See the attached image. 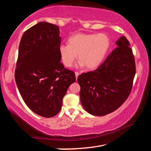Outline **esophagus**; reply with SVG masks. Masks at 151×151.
I'll return each mask as SVG.
<instances>
[{
	"instance_id": "1",
	"label": "esophagus",
	"mask_w": 151,
	"mask_h": 151,
	"mask_svg": "<svg viewBox=\"0 0 151 151\" xmlns=\"http://www.w3.org/2000/svg\"><path fill=\"white\" fill-rule=\"evenodd\" d=\"M80 75V73H79L78 72H75V76H76V78L77 79V78H78V75Z\"/></svg>"
}]
</instances>
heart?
<instances>
[{
  "mask_svg": "<svg viewBox=\"0 0 151 151\" xmlns=\"http://www.w3.org/2000/svg\"><path fill=\"white\" fill-rule=\"evenodd\" d=\"M109 47L110 39L106 34L78 33L71 36L68 44H61L58 51L61 60L66 67L73 65L78 55L80 66L93 69L103 62Z\"/></svg>",
  "mask_w": 151,
  "mask_h": 151,
  "instance_id": "heart-1",
  "label": "heart"
}]
</instances>
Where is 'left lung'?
<instances>
[{
  "mask_svg": "<svg viewBox=\"0 0 151 151\" xmlns=\"http://www.w3.org/2000/svg\"><path fill=\"white\" fill-rule=\"evenodd\" d=\"M116 45L117 48L96 69L78 76L82 105L94 116H104L116 111L132 90L136 73L134 55L124 36Z\"/></svg>",
  "mask_w": 151,
  "mask_h": 151,
  "instance_id": "left-lung-1",
  "label": "left lung"
}]
</instances>
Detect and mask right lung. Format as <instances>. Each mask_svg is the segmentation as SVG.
I'll return each mask as SVG.
<instances>
[{"instance_id": "obj_1", "label": "right lung", "mask_w": 151, "mask_h": 151, "mask_svg": "<svg viewBox=\"0 0 151 151\" xmlns=\"http://www.w3.org/2000/svg\"><path fill=\"white\" fill-rule=\"evenodd\" d=\"M59 28L40 22L27 30L20 40L14 78L27 106L50 118L60 111L63 99L75 74L65 68L58 47Z\"/></svg>"}]
</instances>
